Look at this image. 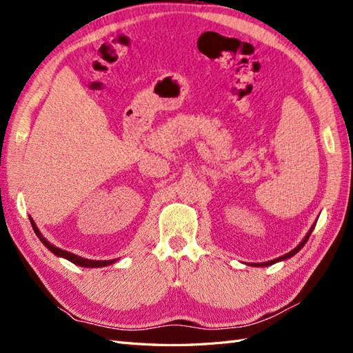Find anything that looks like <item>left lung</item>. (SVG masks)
<instances>
[{"mask_svg":"<svg viewBox=\"0 0 353 353\" xmlns=\"http://www.w3.org/2000/svg\"><path fill=\"white\" fill-rule=\"evenodd\" d=\"M314 228H315V225H312L311 227V230H309V232L306 234V237L302 240V243L297 245L296 249H293L290 253H287V254H284V256H280V258H276V259H274V261H268V262H263V263H254V266H268V265H272V263H275V262H279V261H284V259H287V258H292L293 254H296L299 250H301L303 245L306 244V241H307V239H309V236H311V232L314 231Z\"/></svg>","mask_w":353,"mask_h":353,"instance_id":"1","label":"left lung"}]
</instances>
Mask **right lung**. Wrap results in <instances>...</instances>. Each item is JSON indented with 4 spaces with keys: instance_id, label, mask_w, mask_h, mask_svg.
I'll return each instance as SVG.
<instances>
[{
    "instance_id": "right-lung-1",
    "label": "right lung",
    "mask_w": 353,
    "mask_h": 353,
    "mask_svg": "<svg viewBox=\"0 0 353 353\" xmlns=\"http://www.w3.org/2000/svg\"><path fill=\"white\" fill-rule=\"evenodd\" d=\"M30 223H32V228H34L35 234H37V236L39 237V240L46 244V248H47L48 250H51L52 253L57 254V256H61V258H65V259L70 261V262H72V263H74V265L85 266V268H100V266H108V265H112V263H114V262H116V259H112V261H91V259L81 258V256H77V254H73V253H70V252L61 250V249L56 248V245L50 244L44 237H42V234L39 232V230H38V228H37V225H35V222L32 221V219H30Z\"/></svg>"
}]
</instances>
